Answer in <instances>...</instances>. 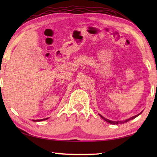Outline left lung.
I'll return each mask as SVG.
<instances>
[{
	"label": "left lung",
	"mask_w": 157,
	"mask_h": 157,
	"mask_svg": "<svg viewBox=\"0 0 157 157\" xmlns=\"http://www.w3.org/2000/svg\"><path fill=\"white\" fill-rule=\"evenodd\" d=\"M143 112V111H142ZM142 112H140V113H139V114H137V115H136V116H133V117H132V118H128V119H126V120H124V121H110V120H109V119H107V118H105V117H103L102 116H101L100 114H99V116L101 117V118H102L103 120H105V121H107V123H110V124H123V123H127V122H128V121H131V120H132V119H134V118H136L137 116H139L140 113H141Z\"/></svg>",
	"instance_id": "8db88e82"
}]
</instances>
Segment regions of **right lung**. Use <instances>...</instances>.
I'll return each instance as SVG.
<instances>
[{"label": "right lung", "instance_id": "1", "mask_svg": "<svg viewBox=\"0 0 157 157\" xmlns=\"http://www.w3.org/2000/svg\"><path fill=\"white\" fill-rule=\"evenodd\" d=\"M48 118H44V119H41V120H33V121H34V122H37V121H46V120H47V119Z\"/></svg>", "mask_w": 157, "mask_h": 157}]
</instances>
